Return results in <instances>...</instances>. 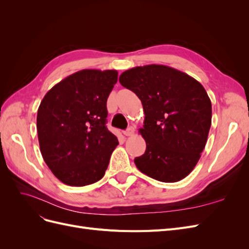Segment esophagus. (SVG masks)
<instances>
[{
  "instance_id": "esophagus-1",
  "label": "esophagus",
  "mask_w": 249,
  "mask_h": 249,
  "mask_svg": "<svg viewBox=\"0 0 249 249\" xmlns=\"http://www.w3.org/2000/svg\"><path fill=\"white\" fill-rule=\"evenodd\" d=\"M134 132H135L134 127L130 126V127H127V129H126L125 131H124L123 134L124 135V136H132V135H134Z\"/></svg>"
}]
</instances>
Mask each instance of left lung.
<instances>
[{"label":"left lung","mask_w":249,"mask_h":249,"mask_svg":"<svg viewBox=\"0 0 249 249\" xmlns=\"http://www.w3.org/2000/svg\"><path fill=\"white\" fill-rule=\"evenodd\" d=\"M124 87L143 106L144 125L139 130L145 153L135 158L144 175L164 183L186 178L206 146L212 120V104L198 81L166 65L150 64L124 71Z\"/></svg>","instance_id":"left-lung-1"}]
</instances>
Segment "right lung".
<instances>
[{
    "instance_id": "right-lung-1",
    "label": "right lung",
    "mask_w": 249,
    "mask_h": 249,
    "mask_svg": "<svg viewBox=\"0 0 249 249\" xmlns=\"http://www.w3.org/2000/svg\"><path fill=\"white\" fill-rule=\"evenodd\" d=\"M116 71L83 70L59 82L37 111L40 152L54 176L65 185L83 187L100 180L117 137L106 126L107 99Z\"/></svg>"
}]
</instances>
